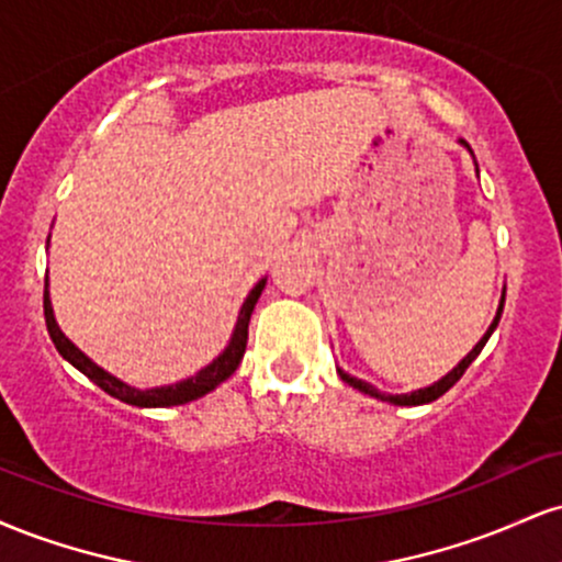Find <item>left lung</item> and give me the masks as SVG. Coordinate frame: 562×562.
I'll return each instance as SVG.
<instances>
[{
  "label": "left lung",
  "instance_id": "1",
  "mask_svg": "<svg viewBox=\"0 0 562 562\" xmlns=\"http://www.w3.org/2000/svg\"><path fill=\"white\" fill-rule=\"evenodd\" d=\"M460 145H462V147H468V153H470V156H473V150H470V145H468L465 139H460ZM473 160H475V158H473ZM475 171H479V164H475ZM505 293H507V288H502V299H499V306H496V314H494L492 325H488V330L483 333V338L479 340V344L473 346V351H470L468 357H462V359H460V364L451 367V370L447 372V375H443L441 380H436V383L425 385V389L409 391V393H385V391H378L375 385L367 383V380H362V378L348 375V372H344V370H340V367H338V375H340V380H346L348 385H353V389H357V391L367 393V396H375V398H380V402H389V404H398V406H417V404H430V402H436L438 396H443V393H447V391L451 389V385L457 383V380H460L462 375H465L468 367L475 362V357H479V353L483 351V346H486V340L492 338V333L496 330V325H499L502 308H505Z\"/></svg>",
  "mask_w": 562,
  "mask_h": 562
}]
</instances>
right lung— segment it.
<instances>
[{
  "mask_svg": "<svg viewBox=\"0 0 562 562\" xmlns=\"http://www.w3.org/2000/svg\"><path fill=\"white\" fill-rule=\"evenodd\" d=\"M47 248H49V237H47ZM263 285H267V277H261V280L254 285V290L248 293V299L243 301L229 344L224 346V351L218 353L214 362L205 364L203 370L195 372V375L177 380V383H169V385H156V389H134V385L124 383L121 378L111 375L105 367H100L94 359H89L87 353H83L81 348L60 330V325H57L55 312H53V301H49V280H44V319H47L49 338H53V344L57 351H60V357L66 359V362L74 364L81 375H87L89 380H92L94 385H100L102 391L111 393L113 398H119V402L132 404V406H142V409H147V406H177V404L195 402V398L205 396V393L214 391L216 385H222L224 380H227L232 372L240 367L245 344H248V322H250V314H254V306H256V301H259Z\"/></svg>",
  "mask_w": 562,
  "mask_h": 562,
  "instance_id": "right-lung-1",
  "label": "right lung"
}]
</instances>
